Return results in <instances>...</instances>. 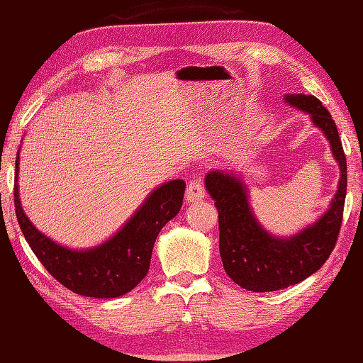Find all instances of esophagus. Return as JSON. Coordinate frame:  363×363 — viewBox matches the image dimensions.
<instances>
[{"mask_svg":"<svg viewBox=\"0 0 363 363\" xmlns=\"http://www.w3.org/2000/svg\"><path fill=\"white\" fill-rule=\"evenodd\" d=\"M204 196H206V190H204L203 182L200 179L190 181L187 186V191H186L187 201H190V203L200 201V200H204Z\"/></svg>","mask_w":363,"mask_h":363,"instance_id":"obj_1","label":"esophagus"}]
</instances>
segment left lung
Returning a JSON list of instances; mask_svg holds the SVG:
<instances>
[{"instance_id":"obj_1","label":"left lung","mask_w":363,"mask_h":363,"mask_svg":"<svg viewBox=\"0 0 363 363\" xmlns=\"http://www.w3.org/2000/svg\"><path fill=\"white\" fill-rule=\"evenodd\" d=\"M285 102L308 113L311 123L329 140L340 165L337 194L321 218L294 236H272L253 216L240 177L222 169L209 172L204 177L218 211V247L225 272L240 288L255 293L288 288L319 271L330 257L342 228L347 167L337 125L315 96L285 94Z\"/></svg>"}]
</instances>
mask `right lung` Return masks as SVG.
<instances>
[{"instance_id":"add662e5","label":"right lung","mask_w":363,"mask_h":363,"mask_svg":"<svg viewBox=\"0 0 363 363\" xmlns=\"http://www.w3.org/2000/svg\"><path fill=\"white\" fill-rule=\"evenodd\" d=\"M16 159L13 204L26 242L47 271L75 294L110 299L124 296L145 279L154 242L160 230L181 211L186 182L168 181L151 191L138 211L106 242L88 250H72L42 234L25 216L18 196V163Z\"/></svg>"}]
</instances>
